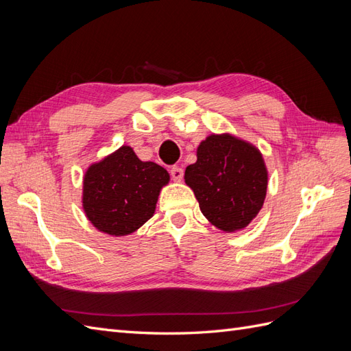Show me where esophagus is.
<instances>
[{"mask_svg":"<svg viewBox=\"0 0 351 351\" xmlns=\"http://www.w3.org/2000/svg\"><path fill=\"white\" fill-rule=\"evenodd\" d=\"M169 174H171L173 180H176V182H182L183 178V168H180L177 165L171 167V169H169Z\"/></svg>","mask_w":351,"mask_h":351,"instance_id":"obj_1","label":"esophagus"}]
</instances>
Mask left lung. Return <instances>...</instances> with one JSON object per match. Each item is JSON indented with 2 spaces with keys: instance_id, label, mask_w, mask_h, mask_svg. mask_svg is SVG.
<instances>
[{
  "instance_id": "obj_1",
  "label": "left lung",
  "mask_w": 351,
  "mask_h": 351,
  "mask_svg": "<svg viewBox=\"0 0 351 351\" xmlns=\"http://www.w3.org/2000/svg\"><path fill=\"white\" fill-rule=\"evenodd\" d=\"M197 161L186 168L202 214L217 228L247 227L267 196L268 171L256 146L231 134H210L197 147Z\"/></svg>"
}]
</instances>
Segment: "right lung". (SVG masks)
<instances>
[{
  "mask_svg": "<svg viewBox=\"0 0 351 351\" xmlns=\"http://www.w3.org/2000/svg\"><path fill=\"white\" fill-rule=\"evenodd\" d=\"M167 169L143 162L130 146H121L92 164L83 178V209L93 227L110 236H127L152 218Z\"/></svg>",
  "mask_w": 351,
  "mask_h": 351,
  "instance_id": "right-lung-1",
  "label": "right lung"
}]
</instances>
